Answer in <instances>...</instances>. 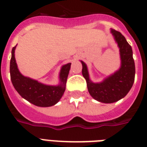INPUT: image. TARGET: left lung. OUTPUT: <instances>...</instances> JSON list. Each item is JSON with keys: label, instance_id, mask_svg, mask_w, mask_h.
I'll return each mask as SVG.
<instances>
[{"label": "left lung", "instance_id": "1", "mask_svg": "<svg viewBox=\"0 0 147 147\" xmlns=\"http://www.w3.org/2000/svg\"><path fill=\"white\" fill-rule=\"evenodd\" d=\"M112 35L120 49L121 68L100 83L90 80L87 65L82 64V75L87 82L88 90L92 98L102 103L116 102L127 95L134 82L135 64L132 48L120 32L111 29Z\"/></svg>", "mask_w": 147, "mask_h": 147}]
</instances>
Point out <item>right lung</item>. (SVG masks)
Wrapping results in <instances>:
<instances>
[{
  "instance_id": "obj_1",
  "label": "right lung",
  "mask_w": 147,
  "mask_h": 147,
  "mask_svg": "<svg viewBox=\"0 0 147 147\" xmlns=\"http://www.w3.org/2000/svg\"><path fill=\"white\" fill-rule=\"evenodd\" d=\"M16 47L11 51L10 63V73L13 87L20 95L31 104L39 107H50L55 105L61 99L66 84L71 63L64 65L60 70V84L57 86L47 85L38 81L25 77L20 72L15 59Z\"/></svg>"
}]
</instances>
